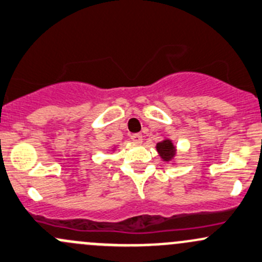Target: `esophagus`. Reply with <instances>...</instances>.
Instances as JSON below:
<instances>
[{"instance_id":"obj_1","label":"esophagus","mask_w":262,"mask_h":262,"mask_svg":"<svg viewBox=\"0 0 262 262\" xmlns=\"http://www.w3.org/2000/svg\"><path fill=\"white\" fill-rule=\"evenodd\" d=\"M131 140L136 143V145H140V143H142V135L141 134H132Z\"/></svg>"}]
</instances>
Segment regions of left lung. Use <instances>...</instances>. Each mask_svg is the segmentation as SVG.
I'll return each mask as SVG.
<instances>
[{
  "instance_id": "8db88e82",
  "label": "left lung",
  "mask_w": 262,
  "mask_h": 262,
  "mask_svg": "<svg viewBox=\"0 0 262 262\" xmlns=\"http://www.w3.org/2000/svg\"><path fill=\"white\" fill-rule=\"evenodd\" d=\"M156 148H157V152H159L160 156H161V159L166 162H170L176 155V147L173 146L172 141L168 139H165L164 141L157 143Z\"/></svg>"
}]
</instances>
